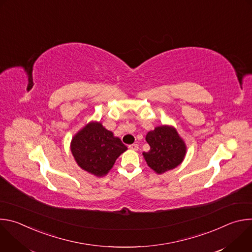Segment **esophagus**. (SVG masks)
Returning <instances> with one entry per match:
<instances>
[{
    "label": "esophagus",
    "instance_id": "34e87169",
    "mask_svg": "<svg viewBox=\"0 0 252 252\" xmlns=\"http://www.w3.org/2000/svg\"><path fill=\"white\" fill-rule=\"evenodd\" d=\"M128 149L132 150V151H137L138 150V145H137V143H132V145L128 146Z\"/></svg>",
    "mask_w": 252,
    "mask_h": 252
}]
</instances>
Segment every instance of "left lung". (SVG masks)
<instances>
[{"label": "left lung", "instance_id": "left-lung-1", "mask_svg": "<svg viewBox=\"0 0 252 252\" xmlns=\"http://www.w3.org/2000/svg\"><path fill=\"white\" fill-rule=\"evenodd\" d=\"M146 139L151 150L142 155L148 165L156 172L163 173L183 161L187 148L173 127L158 126L147 134Z\"/></svg>", "mask_w": 252, "mask_h": 252}]
</instances>
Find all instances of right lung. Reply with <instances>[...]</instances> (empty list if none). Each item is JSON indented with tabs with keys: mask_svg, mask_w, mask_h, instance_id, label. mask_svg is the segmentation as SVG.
<instances>
[{
	"mask_svg": "<svg viewBox=\"0 0 252 252\" xmlns=\"http://www.w3.org/2000/svg\"><path fill=\"white\" fill-rule=\"evenodd\" d=\"M70 150L78 164L88 172L102 176L127 150L119 137L99 123H90L71 140Z\"/></svg>",
	"mask_w": 252,
	"mask_h": 252,
	"instance_id": "1",
	"label": "right lung"
}]
</instances>
